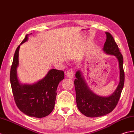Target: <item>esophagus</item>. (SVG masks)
<instances>
[{"mask_svg":"<svg viewBox=\"0 0 134 134\" xmlns=\"http://www.w3.org/2000/svg\"><path fill=\"white\" fill-rule=\"evenodd\" d=\"M66 76L68 77L69 79L73 78V76H74V71L72 69H69L67 71V74Z\"/></svg>","mask_w":134,"mask_h":134,"instance_id":"34e87169","label":"esophagus"}]
</instances>
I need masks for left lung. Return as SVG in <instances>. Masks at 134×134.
I'll return each mask as SVG.
<instances>
[{
	"label": "left lung",
	"instance_id": "left-lung-1",
	"mask_svg": "<svg viewBox=\"0 0 134 134\" xmlns=\"http://www.w3.org/2000/svg\"><path fill=\"white\" fill-rule=\"evenodd\" d=\"M105 34L106 40L103 51L109 55H114L118 60L120 81L112 94L108 97H102L95 94L90 89L80 70L76 72V79L74 81L76 103L80 112L88 117L103 116L113 111L119 102L124 84L122 55L111 34L109 32H105Z\"/></svg>",
	"mask_w": 134,
	"mask_h": 134
}]
</instances>
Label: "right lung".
I'll return each mask as SVG.
<instances>
[{"mask_svg": "<svg viewBox=\"0 0 134 134\" xmlns=\"http://www.w3.org/2000/svg\"><path fill=\"white\" fill-rule=\"evenodd\" d=\"M29 35L17 48L11 67L10 80L13 94L18 108L29 116L42 118L48 116L55 105L57 89L64 78L63 70L51 69L42 80L32 84H21L17 77L20 46L28 40Z\"/></svg>", "mask_w": 134, "mask_h": 134, "instance_id": "add662e5", "label": "right lung"}]
</instances>
